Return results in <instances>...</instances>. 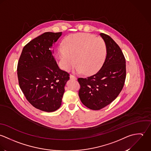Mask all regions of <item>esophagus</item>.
<instances>
[{
	"label": "esophagus",
	"instance_id": "esophagus-1",
	"mask_svg": "<svg viewBox=\"0 0 151 151\" xmlns=\"http://www.w3.org/2000/svg\"><path fill=\"white\" fill-rule=\"evenodd\" d=\"M70 79H76V76H75L74 75H70Z\"/></svg>",
	"mask_w": 151,
	"mask_h": 151
}]
</instances>
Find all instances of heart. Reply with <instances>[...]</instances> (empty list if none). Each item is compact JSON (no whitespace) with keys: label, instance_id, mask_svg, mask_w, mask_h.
Masks as SVG:
<instances>
[{"label":"heart","instance_id":"1","mask_svg":"<svg viewBox=\"0 0 151 151\" xmlns=\"http://www.w3.org/2000/svg\"><path fill=\"white\" fill-rule=\"evenodd\" d=\"M62 66L69 70L76 62V70L91 75L103 65L107 54L104 41L89 33H76L66 37L59 50Z\"/></svg>","mask_w":151,"mask_h":151}]
</instances>
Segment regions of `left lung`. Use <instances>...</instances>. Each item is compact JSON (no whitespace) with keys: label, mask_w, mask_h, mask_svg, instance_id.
<instances>
[{"label":"left lung","mask_w":151,"mask_h":151,"mask_svg":"<svg viewBox=\"0 0 151 151\" xmlns=\"http://www.w3.org/2000/svg\"><path fill=\"white\" fill-rule=\"evenodd\" d=\"M107 48L105 62L94 75L79 78V96L88 108L99 110L110 104L122 91L126 78L124 55L118 44L108 35L100 33Z\"/></svg>","instance_id":"left-lung-1"}]
</instances>
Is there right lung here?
<instances>
[{"instance_id": "obj_1", "label": "right lung", "mask_w": 151, "mask_h": 151, "mask_svg": "<svg viewBox=\"0 0 151 151\" xmlns=\"http://www.w3.org/2000/svg\"><path fill=\"white\" fill-rule=\"evenodd\" d=\"M62 32H46L23 48L17 64L19 84L35 108L52 112L60 107L69 74L60 69L51 48Z\"/></svg>"}]
</instances>
